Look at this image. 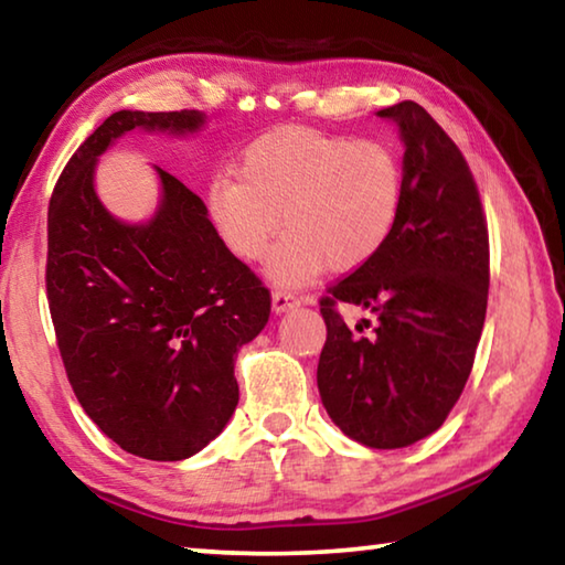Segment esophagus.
Segmentation results:
<instances>
[{
    "instance_id": "obj_1",
    "label": "esophagus",
    "mask_w": 565,
    "mask_h": 565,
    "mask_svg": "<svg viewBox=\"0 0 565 565\" xmlns=\"http://www.w3.org/2000/svg\"><path fill=\"white\" fill-rule=\"evenodd\" d=\"M296 303H299V296L289 289H276L271 296V306L276 313H284L286 309H291V306H296Z\"/></svg>"
}]
</instances>
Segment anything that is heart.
I'll return each mask as SVG.
<instances>
[{
	"instance_id": "1",
	"label": "heart",
	"mask_w": 565,
	"mask_h": 565,
	"mask_svg": "<svg viewBox=\"0 0 565 565\" xmlns=\"http://www.w3.org/2000/svg\"><path fill=\"white\" fill-rule=\"evenodd\" d=\"M404 206V161L379 139L311 127H281L248 145L238 177L218 171L206 186V214L228 252L262 262L299 284L323 266L356 271L386 246Z\"/></svg>"
}]
</instances>
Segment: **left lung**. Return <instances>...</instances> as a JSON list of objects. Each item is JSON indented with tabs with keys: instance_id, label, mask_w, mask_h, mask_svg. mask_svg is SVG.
I'll return each mask as SVG.
<instances>
[{
	"instance_id": "obj_1",
	"label": "left lung",
	"mask_w": 565,
	"mask_h": 565,
	"mask_svg": "<svg viewBox=\"0 0 565 565\" xmlns=\"http://www.w3.org/2000/svg\"><path fill=\"white\" fill-rule=\"evenodd\" d=\"M406 145L404 206L386 246L321 296L319 394L353 441L416 444L451 414L473 369L489 303V224L461 149L416 102L381 109ZM343 300L375 323L351 332Z\"/></svg>"
}]
</instances>
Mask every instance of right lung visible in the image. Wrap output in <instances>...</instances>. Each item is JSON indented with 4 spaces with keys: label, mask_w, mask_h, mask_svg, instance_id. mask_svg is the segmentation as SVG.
Returning a JSON list of instances; mask_svg holds the SVG:
<instances>
[{
    "label": "right lung",
    "mask_w": 565,
    "mask_h": 565,
    "mask_svg": "<svg viewBox=\"0 0 565 565\" xmlns=\"http://www.w3.org/2000/svg\"><path fill=\"white\" fill-rule=\"evenodd\" d=\"M199 111H117L56 179L46 218V301L66 379L127 454L181 461L222 434L238 404L234 356L271 313V294L228 252L206 204L159 169L149 224L114 218L94 164L131 129L194 131Z\"/></svg>",
    "instance_id": "add662e5"
}]
</instances>
